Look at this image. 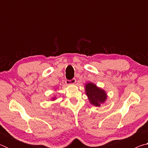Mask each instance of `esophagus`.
Masks as SVG:
<instances>
[{"label":"esophagus","instance_id":"esophagus-1","mask_svg":"<svg viewBox=\"0 0 148 148\" xmlns=\"http://www.w3.org/2000/svg\"><path fill=\"white\" fill-rule=\"evenodd\" d=\"M76 79L73 78L71 80H66V85H68V86H70V85H72V84H76Z\"/></svg>","mask_w":148,"mask_h":148}]
</instances>
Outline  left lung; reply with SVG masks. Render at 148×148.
Masks as SVG:
<instances>
[{
    "label": "left lung",
    "instance_id": "left-lung-1",
    "mask_svg": "<svg viewBox=\"0 0 148 148\" xmlns=\"http://www.w3.org/2000/svg\"><path fill=\"white\" fill-rule=\"evenodd\" d=\"M85 91L90 104L95 106H101L107 99V94L104 89L97 87L96 84L89 82L85 86Z\"/></svg>",
    "mask_w": 148,
    "mask_h": 148
}]
</instances>
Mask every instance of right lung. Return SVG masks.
Listing matches in <instances>:
<instances>
[{
    "instance_id": "obj_1",
    "label": "right lung",
    "mask_w": 148,
    "mask_h": 148,
    "mask_svg": "<svg viewBox=\"0 0 148 148\" xmlns=\"http://www.w3.org/2000/svg\"><path fill=\"white\" fill-rule=\"evenodd\" d=\"M56 99V97H53V98H52V100H53V101H55V100Z\"/></svg>"
}]
</instances>
